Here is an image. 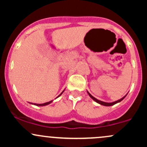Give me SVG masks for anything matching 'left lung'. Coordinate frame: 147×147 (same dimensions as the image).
<instances>
[{
    "label": "left lung",
    "instance_id": "1",
    "mask_svg": "<svg viewBox=\"0 0 147 147\" xmlns=\"http://www.w3.org/2000/svg\"><path fill=\"white\" fill-rule=\"evenodd\" d=\"M88 95H89V96H90V97H91V98H92V99H93L94 101H95L97 103H98V104H101V105H103V106H113V105H114V104H117V103H118V102H120L121 101H122L123 99H124V97H126V96H124V97H122V99H119V100H117V101H116V102H112V103H106V102H102V101H100V100H98V99H97L96 98H95V97H93V96H92L90 95V93H89L88 92Z\"/></svg>",
    "mask_w": 147,
    "mask_h": 147
}]
</instances>
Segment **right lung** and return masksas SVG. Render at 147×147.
Listing matches in <instances>:
<instances>
[{"label": "right lung", "instance_id": "right-lung-1", "mask_svg": "<svg viewBox=\"0 0 147 147\" xmlns=\"http://www.w3.org/2000/svg\"><path fill=\"white\" fill-rule=\"evenodd\" d=\"M63 92H61V94H60V95H59V96H58V97H59V96H60L61 95V94H62V93H63ZM52 102V101H50V102H45V103H44V104H34V105L38 106H45V105H48V104H50V103H51Z\"/></svg>", "mask_w": 147, "mask_h": 147}]
</instances>
